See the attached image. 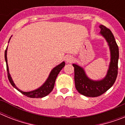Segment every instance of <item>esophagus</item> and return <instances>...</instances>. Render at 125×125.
Masks as SVG:
<instances>
[{"instance_id": "34e87169", "label": "esophagus", "mask_w": 125, "mask_h": 125, "mask_svg": "<svg viewBox=\"0 0 125 125\" xmlns=\"http://www.w3.org/2000/svg\"><path fill=\"white\" fill-rule=\"evenodd\" d=\"M74 60V57L71 56H68L66 57V61L68 63H71Z\"/></svg>"}]
</instances>
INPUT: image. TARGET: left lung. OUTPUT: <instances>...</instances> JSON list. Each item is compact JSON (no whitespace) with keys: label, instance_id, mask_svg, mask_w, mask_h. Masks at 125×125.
<instances>
[{"label":"left lung","instance_id":"left-lung-1","mask_svg":"<svg viewBox=\"0 0 125 125\" xmlns=\"http://www.w3.org/2000/svg\"><path fill=\"white\" fill-rule=\"evenodd\" d=\"M100 34L105 39L110 51V62L106 76L100 80H93L87 76L82 66L73 64L74 68V83L77 91L87 97H97L108 91L115 82L118 74V46L111 31L100 25Z\"/></svg>","mask_w":125,"mask_h":125}]
</instances>
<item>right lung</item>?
Masks as SVG:
<instances>
[{
	"label": "right lung",
	"instance_id": "obj_1",
	"mask_svg": "<svg viewBox=\"0 0 125 125\" xmlns=\"http://www.w3.org/2000/svg\"><path fill=\"white\" fill-rule=\"evenodd\" d=\"M12 37V36H11ZM11 37H10L8 43L9 42L10 40ZM7 47L6 48V50L5 51V60L6 62V65H7V75H8V78L9 80L10 83L12 84L14 88L18 90L19 92L23 94L24 95L26 96L29 98H43V97L46 96L48 95L52 91L54 86L55 81H56V78H57V75L59 73L62 68L64 67L65 66V62L64 61L62 62L61 63L56 66V67L53 68L51 71L50 74H49L48 78H47L46 81L44 82V83L43 84L42 86H41L39 88H37V89L32 90L31 91H24L21 89H19L16 86H15V83H14L12 80V78L11 77L10 74L9 73V66L8 64H7Z\"/></svg>",
	"mask_w": 125,
	"mask_h": 125
}]
</instances>
